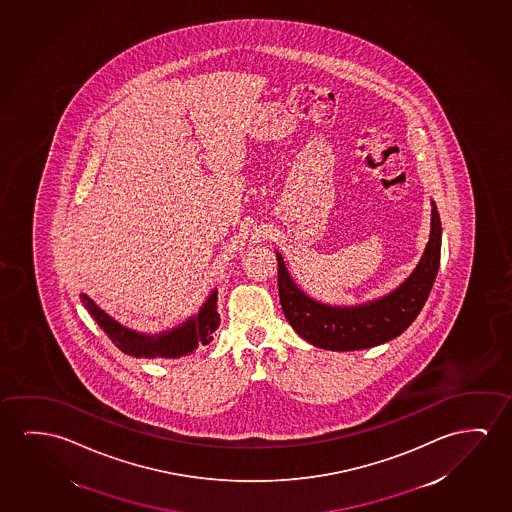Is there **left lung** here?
I'll return each mask as SVG.
<instances>
[{"mask_svg":"<svg viewBox=\"0 0 512 512\" xmlns=\"http://www.w3.org/2000/svg\"><path fill=\"white\" fill-rule=\"evenodd\" d=\"M440 246L442 225L433 204L430 241L414 273L389 296L354 308H334L304 296L287 273L282 255L276 253L283 313L301 338L320 349L347 352L386 343L400 336L423 310L437 278Z\"/></svg>","mask_w":512,"mask_h":512,"instance_id":"obj_1","label":"left lung"}]
</instances>
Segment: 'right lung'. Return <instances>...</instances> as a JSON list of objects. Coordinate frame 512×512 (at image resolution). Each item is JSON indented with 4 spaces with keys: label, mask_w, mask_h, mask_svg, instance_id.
Instances as JSON below:
<instances>
[{
    "label": "right lung",
    "mask_w": 512,
    "mask_h": 512,
    "mask_svg": "<svg viewBox=\"0 0 512 512\" xmlns=\"http://www.w3.org/2000/svg\"><path fill=\"white\" fill-rule=\"evenodd\" d=\"M81 301L86 306V310L91 313V317L97 320L100 329L111 338L112 343L125 354H132V356H185L197 349V345H208L220 326V315L216 312V292L209 296L197 317H192L178 329H172L171 333L158 334L156 338L132 333L125 327L119 326L84 294Z\"/></svg>",
    "instance_id": "1"
}]
</instances>
